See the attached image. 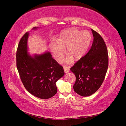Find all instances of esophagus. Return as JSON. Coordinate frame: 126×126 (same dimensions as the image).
Segmentation results:
<instances>
[{
	"label": "esophagus",
	"instance_id": "1",
	"mask_svg": "<svg viewBox=\"0 0 126 126\" xmlns=\"http://www.w3.org/2000/svg\"><path fill=\"white\" fill-rule=\"evenodd\" d=\"M63 68H64V70L65 73H68L69 72L70 69H69V67L67 66H63Z\"/></svg>",
	"mask_w": 126,
	"mask_h": 126
}]
</instances>
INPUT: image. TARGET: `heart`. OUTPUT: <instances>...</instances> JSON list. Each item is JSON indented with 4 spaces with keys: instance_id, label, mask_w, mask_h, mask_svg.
Segmentation results:
<instances>
[{
    "instance_id": "obj_1",
    "label": "heart",
    "mask_w": 126,
    "mask_h": 126,
    "mask_svg": "<svg viewBox=\"0 0 126 126\" xmlns=\"http://www.w3.org/2000/svg\"><path fill=\"white\" fill-rule=\"evenodd\" d=\"M92 37L87 31H81L76 28H70L62 31L57 42H51L49 48L55 59L60 60L65 52L69 54L67 60L70 61L72 58L75 60L82 58L87 51Z\"/></svg>"
}]
</instances>
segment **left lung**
<instances>
[{"instance_id": "1", "label": "left lung", "mask_w": 126, "mask_h": 126, "mask_svg": "<svg viewBox=\"0 0 126 126\" xmlns=\"http://www.w3.org/2000/svg\"><path fill=\"white\" fill-rule=\"evenodd\" d=\"M94 41L88 53L70 68L76 77L74 91L82 96H90L101 86L108 67V50L102 36L92 29Z\"/></svg>"}]
</instances>
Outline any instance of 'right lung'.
Returning a JSON list of instances; mask_svg holds the SVG:
<instances>
[{"instance_id": "right-lung-1", "label": "right lung", "mask_w": 126, "mask_h": 126, "mask_svg": "<svg viewBox=\"0 0 126 126\" xmlns=\"http://www.w3.org/2000/svg\"><path fill=\"white\" fill-rule=\"evenodd\" d=\"M38 27H33V30ZM29 32L18 44L16 66L21 80L31 94L42 99L52 97L57 92L56 82L65 74L63 68L53 59L49 52L33 57L27 52Z\"/></svg>"}]
</instances>
